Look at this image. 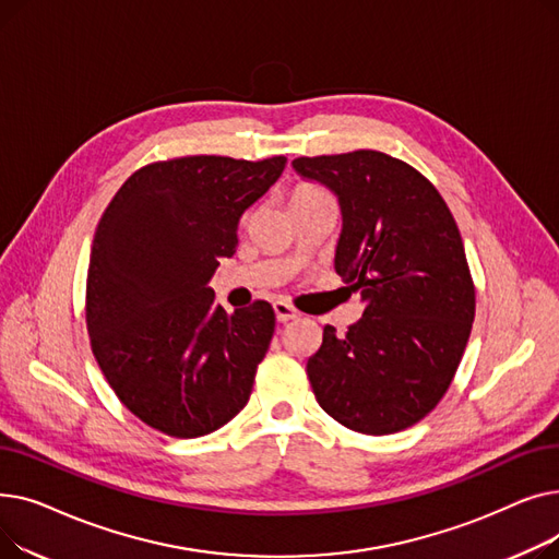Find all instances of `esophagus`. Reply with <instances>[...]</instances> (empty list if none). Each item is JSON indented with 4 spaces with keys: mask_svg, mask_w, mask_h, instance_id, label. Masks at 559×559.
Here are the masks:
<instances>
[{
    "mask_svg": "<svg viewBox=\"0 0 559 559\" xmlns=\"http://www.w3.org/2000/svg\"><path fill=\"white\" fill-rule=\"evenodd\" d=\"M274 312H276L278 321H289V319H297L299 317V312L292 308L289 304H285V301H276L274 304Z\"/></svg>",
    "mask_w": 559,
    "mask_h": 559,
    "instance_id": "1",
    "label": "esophagus"
}]
</instances>
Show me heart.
Returning <instances> with one entry per match:
<instances>
[{
  "instance_id": "1",
  "label": "heart",
  "mask_w": 559,
  "mask_h": 559,
  "mask_svg": "<svg viewBox=\"0 0 559 559\" xmlns=\"http://www.w3.org/2000/svg\"><path fill=\"white\" fill-rule=\"evenodd\" d=\"M319 194H324V192L317 190V188L306 186V188H299V190L295 192V197H292V201H295V199H310V197H319Z\"/></svg>"
}]
</instances>
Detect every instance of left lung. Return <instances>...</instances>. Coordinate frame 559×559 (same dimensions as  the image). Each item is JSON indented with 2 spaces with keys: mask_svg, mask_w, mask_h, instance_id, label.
Returning <instances> with one entry per match:
<instances>
[{
  "mask_svg": "<svg viewBox=\"0 0 559 559\" xmlns=\"http://www.w3.org/2000/svg\"><path fill=\"white\" fill-rule=\"evenodd\" d=\"M292 167L337 197L335 272L365 304L344 337L324 326L308 360L317 403L350 430L399 432L444 396L472 333L476 292L457 224L430 181L388 154L304 156Z\"/></svg>",
  "mask_w": 559,
  "mask_h": 559,
  "instance_id": "8db88e82",
  "label": "left lung"
}]
</instances>
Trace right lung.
Listing matches in <instances>:
<instances>
[{"mask_svg": "<svg viewBox=\"0 0 559 559\" xmlns=\"http://www.w3.org/2000/svg\"><path fill=\"white\" fill-rule=\"evenodd\" d=\"M285 163H154L108 203L87 267L85 321L108 385L146 426L203 437L247 405L276 317L267 301L226 312L211 278L235 253L245 211Z\"/></svg>", "mask_w": 559, "mask_h": 559, "instance_id": "right-lung-1", "label": "right lung"}]
</instances>
